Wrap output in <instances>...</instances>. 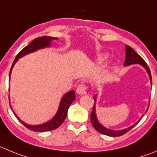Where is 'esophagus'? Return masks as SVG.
Returning <instances> with one entry per match:
<instances>
[{"mask_svg": "<svg viewBox=\"0 0 157 157\" xmlns=\"http://www.w3.org/2000/svg\"><path fill=\"white\" fill-rule=\"evenodd\" d=\"M87 86L84 84H80V85L77 87V91L79 94H87Z\"/></svg>", "mask_w": 157, "mask_h": 157, "instance_id": "esophagus-1", "label": "esophagus"}]
</instances>
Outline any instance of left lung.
Instances as JSON below:
<instances>
[{
  "mask_svg": "<svg viewBox=\"0 0 157 157\" xmlns=\"http://www.w3.org/2000/svg\"><path fill=\"white\" fill-rule=\"evenodd\" d=\"M132 64L142 65L144 68L146 70V71H147L148 74H149V79H150L151 84H152V76H151L150 70H149L147 63H145V60H144V59L139 56V55L137 54L136 52H135L132 48H131L130 46H128V45H126V58H125V61H124V65L125 66H127ZM95 97L96 96H94V101H96ZM149 106H148L147 110L148 109H149ZM142 117H141V118H142ZM140 120H139V121H140ZM139 121H138L136 124H135L134 125L131 126L130 128H126V129L121 130V131H113V130L107 129V128H105V127H103L102 125L100 124V123L98 121L97 117H96V114H95V104H94V106H93L92 111H91V124H92L93 127L94 128V129H95L97 131H98L99 133L102 134V135H108V136H111V137H118V136H121V135H124V134H126L127 132H128V131L131 129V128H133L134 127H135V125L139 122Z\"/></svg>",
  "mask_w": 157,
  "mask_h": 157,
  "instance_id": "1",
  "label": "left lung"
}]
</instances>
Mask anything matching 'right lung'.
<instances>
[{"instance_id": "obj_1", "label": "right lung", "mask_w": 157, "mask_h": 157, "mask_svg": "<svg viewBox=\"0 0 157 157\" xmlns=\"http://www.w3.org/2000/svg\"><path fill=\"white\" fill-rule=\"evenodd\" d=\"M58 38L56 37H52V36H44L41 37H37L35 38L33 41L31 42L30 44L26 46V47L24 48L20 52H19V54L17 55L16 57H15V60H14L13 63H12V66L11 67V70H10L9 73V80H10V76H11V73H12V70L13 68V66H15V63L18 61V59L19 58H22V56H26V55L31 53V52H33L35 51L38 50L40 48H46L50 46L51 40H56ZM75 91H70L69 92L66 93V94H64V96L63 97L61 100V102H60V105H59V108L58 109L57 113L56 114L53 119H52L51 121H48V122L44 123L43 124H40V125H29V124L24 123L23 121H21L19 117L15 115V117L19 120L21 123L23 124L24 126L26 127V128H28L30 131H38V132H44V131H52V130H55L56 128H59L63 122H64L65 119H66V115H67V111H68V109L70 108V105L72 104L74 100H75ZM11 106V105H10Z\"/></svg>"}]
</instances>
